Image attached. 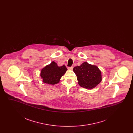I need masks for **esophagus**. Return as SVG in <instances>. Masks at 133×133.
<instances>
[{
    "label": "esophagus",
    "instance_id": "1",
    "mask_svg": "<svg viewBox=\"0 0 133 133\" xmlns=\"http://www.w3.org/2000/svg\"><path fill=\"white\" fill-rule=\"evenodd\" d=\"M68 69L70 70H73V66H71V67H68Z\"/></svg>",
    "mask_w": 133,
    "mask_h": 133
}]
</instances>
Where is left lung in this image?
Masks as SVG:
<instances>
[{
	"label": "left lung",
	"mask_w": 133,
	"mask_h": 133,
	"mask_svg": "<svg viewBox=\"0 0 133 133\" xmlns=\"http://www.w3.org/2000/svg\"><path fill=\"white\" fill-rule=\"evenodd\" d=\"M79 85L88 89L94 88L102 81L101 72L94 65L84 62L73 68Z\"/></svg>",
	"instance_id": "obj_1"
}]
</instances>
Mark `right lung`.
Returning a JSON list of instances; mask_svg holds the SVG:
<instances>
[{
	"instance_id": "1",
	"label": "right lung",
	"mask_w": 133,
	"mask_h": 133,
	"mask_svg": "<svg viewBox=\"0 0 133 133\" xmlns=\"http://www.w3.org/2000/svg\"><path fill=\"white\" fill-rule=\"evenodd\" d=\"M67 70L65 65L59 67L57 63L53 61L41 70L40 76L43 82L54 85L60 81V78L63 76Z\"/></svg>"
}]
</instances>
